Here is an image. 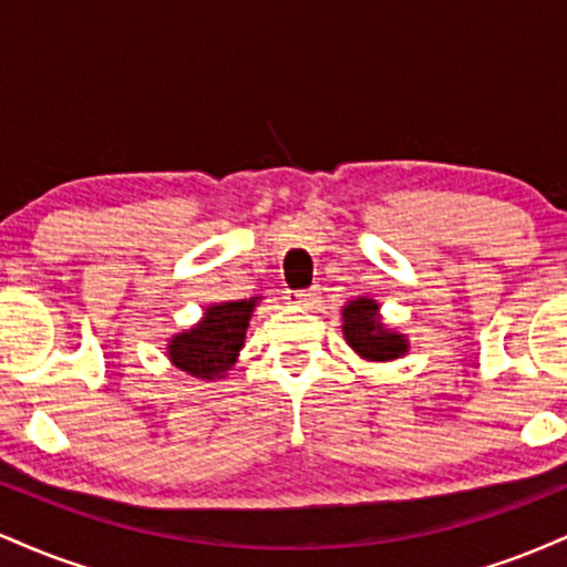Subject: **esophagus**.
<instances>
[{
  "instance_id": "1",
  "label": "esophagus",
  "mask_w": 567,
  "mask_h": 567,
  "mask_svg": "<svg viewBox=\"0 0 567 567\" xmlns=\"http://www.w3.org/2000/svg\"><path fill=\"white\" fill-rule=\"evenodd\" d=\"M288 298H290V303H298V306H315L317 301H320V288L292 290Z\"/></svg>"
}]
</instances>
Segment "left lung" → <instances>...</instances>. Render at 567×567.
Wrapping results in <instances>:
<instances>
[{"instance_id": "8db88e82", "label": "left lung", "mask_w": 567, "mask_h": 567, "mask_svg": "<svg viewBox=\"0 0 567 567\" xmlns=\"http://www.w3.org/2000/svg\"><path fill=\"white\" fill-rule=\"evenodd\" d=\"M343 336L349 347L365 360H396L408 349L405 338L383 330L379 303L370 298H357L343 309Z\"/></svg>"}]
</instances>
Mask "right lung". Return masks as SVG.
I'll return each mask as SVG.
<instances>
[{
	"label": "right lung",
	"mask_w": 567,
	"mask_h": 567,
	"mask_svg": "<svg viewBox=\"0 0 567 567\" xmlns=\"http://www.w3.org/2000/svg\"><path fill=\"white\" fill-rule=\"evenodd\" d=\"M256 301H231L210 306L205 320L188 333L175 336L171 341V360L175 368L194 379H213L226 373L237 360L245 343L247 320Z\"/></svg>",
	"instance_id": "1"
}]
</instances>
